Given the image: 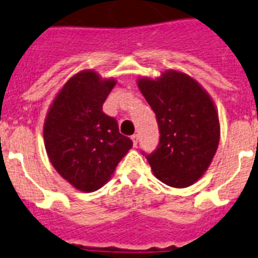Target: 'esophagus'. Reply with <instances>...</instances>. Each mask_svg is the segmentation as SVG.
<instances>
[{
  "label": "esophagus",
  "mask_w": 258,
  "mask_h": 258,
  "mask_svg": "<svg viewBox=\"0 0 258 258\" xmlns=\"http://www.w3.org/2000/svg\"><path fill=\"white\" fill-rule=\"evenodd\" d=\"M131 138H132V141H133V145L137 146V143H138V134H133Z\"/></svg>",
  "instance_id": "1"
}]
</instances>
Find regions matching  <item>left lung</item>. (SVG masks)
Returning <instances> with one entry per match:
<instances>
[{
	"label": "left lung",
	"mask_w": 258,
	"mask_h": 258,
	"mask_svg": "<svg viewBox=\"0 0 258 258\" xmlns=\"http://www.w3.org/2000/svg\"><path fill=\"white\" fill-rule=\"evenodd\" d=\"M137 84L160 131L157 149L147 155L152 173L170 187H188L207 172L220 143L213 99L181 71L166 70L156 79L140 77Z\"/></svg>",
	"instance_id": "left-lung-1"
}]
</instances>
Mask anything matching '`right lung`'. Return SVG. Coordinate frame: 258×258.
Segmentation results:
<instances>
[{"label":"right lung","mask_w":258,"mask_h":258,"mask_svg":"<svg viewBox=\"0 0 258 258\" xmlns=\"http://www.w3.org/2000/svg\"><path fill=\"white\" fill-rule=\"evenodd\" d=\"M116 80L93 70L67 80L50 104L44 143L51 165L77 190L93 192L111 179L133 142L102 111Z\"/></svg>","instance_id":"right-lung-1"}]
</instances>
